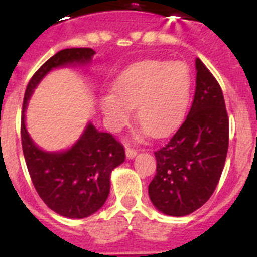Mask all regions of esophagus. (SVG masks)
Wrapping results in <instances>:
<instances>
[{
    "instance_id": "esophagus-1",
    "label": "esophagus",
    "mask_w": 257,
    "mask_h": 257,
    "mask_svg": "<svg viewBox=\"0 0 257 257\" xmlns=\"http://www.w3.org/2000/svg\"><path fill=\"white\" fill-rule=\"evenodd\" d=\"M136 153H138V151L134 148H130V147H127L126 148V156L128 160H131V158H134V157L136 156Z\"/></svg>"
}]
</instances>
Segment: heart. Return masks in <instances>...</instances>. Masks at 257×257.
I'll return each instance as SVG.
<instances>
[{"mask_svg":"<svg viewBox=\"0 0 257 257\" xmlns=\"http://www.w3.org/2000/svg\"><path fill=\"white\" fill-rule=\"evenodd\" d=\"M113 94L100 99L108 127L121 130L131 108L138 121L156 136L171 133L187 113L192 74L183 61L143 60L127 68L113 83Z\"/></svg>","mask_w":257,"mask_h":257,"instance_id":"heart-1","label":"heart"}]
</instances>
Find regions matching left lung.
Here are the masks:
<instances>
[{
    "instance_id": "obj_1",
    "label": "left lung",
    "mask_w": 257,
    "mask_h": 257,
    "mask_svg": "<svg viewBox=\"0 0 257 257\" xmlns=\"http://www.w3.org/2000/svg\"><path fill=\"white\" fill-rule=\"evenodd\" d=\"M196 92L185 121L154 152L157 170L148 187L161 212L185 216L203 206L215 192L225 165L229 118L221 87L199 59Z\"/></svg>"
}]
</instances>
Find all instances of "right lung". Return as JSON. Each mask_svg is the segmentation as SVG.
I'll list each match as a JSON object with an SVG mask.
<instances>
[{
    "label": "right lung",
    "mask_w": 257,
    "mask_h": 257,
    "mask_svg": "<svg viewBox=\"0 0 257 257\" xmlns=\"http://www.w3.org/2000/svg\"><path fill=\"white\" fill-rule=\"evenodd\" d=\"M95 51L74 47L56 52L37 69L24 94L20 122L22 148L31 180L49 208L61 216L83 219L105 203L110 189V172L126 158L124 148L109 133L88 123L81 139L67 152L47 153L32 142L24 123V110L32 92L50 70L64 65L86 64Z\"/></svg>",
    "instance_id": "obj_1"
}]
</instances>
